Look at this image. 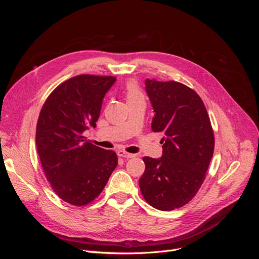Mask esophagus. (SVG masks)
<instances>
[{
	"mask_svg": "<svg viewBox=\"0 0 259 259\" xmlns=\"http://www.w3.org/2000/svg\"><path fill=\"white\" fill-rule=\"evenodd\" d=\"M117 155L119 156H122V158H126V159H131V158H135V154H132V153H128V152H125V151H117Z\"/></svg>",
	"mask_w": 259,
	"mask_h": 259,
	"instance_id": "esophagus-1",
	"label": "esophagus"
}]
</instances>
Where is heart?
Returning a JSON list of instances; mask_svg holds the SVG:
<instances>
[{"label":"heart","instance_id":"1","mask_svg":"<svg viewBox=\"0 0 259 259\" xmlns=\"http://www.w3.org/2000/svg\"><path fill=\"white\" fill-rule=\"evenodd\" d=\"M125 96H126L127 104L133 103V101H136V100L144 99L143 92L135 81H130L126 84V86H125Z\"/></svg>","mask_w":259,"mask_h":259}]
</instances>
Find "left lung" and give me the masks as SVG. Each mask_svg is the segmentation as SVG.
<instances>
[{"label": "left lung", "mask_w": 259, "mask_h": 259, "mask_svg": "<svg viewBox=\"0 0 259 259\" xmlns=\"http://www.w3.org/2000/svg\"><path fill=\"white\" fill-rule=\"evenodd\" d=\"M153 107L151 128L163 133L160 159L145 156L139 188L145 200L156 209L171 210L191 201L205 179L214 153V133L200 96L175 82H146Z\"/></svg>", "instance_id": "8db88e82"}]
</instances>
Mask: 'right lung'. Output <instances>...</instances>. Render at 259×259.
Instances as JSON below:
<instances>
[{
  "mask_svg": "<svg viewBox=\"0 0 259 259\" xmlns=\"http://www.w3.org/2000/svg\"><path fill=\"white\" fill-rule=\"evenodd\" d=\"M116 77L81 74L55 89L36 124V149L44 174L58 197L83 206L104 190L117 165L116 153L85 140L96 127L106 93Z\"/></svg>",
  "mask_w": 259,
  "mask_h": 259,
  "instance_id": "add662e5",
  "label": "right lung"
}]
</instances>
